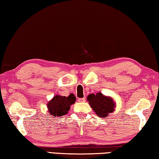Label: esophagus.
I'll return each instance as SVG.
<instances>
[{
    "label": "esophagus",
    "instance_id": "obj_1",
    "mask_svg": "<svg viewBox=\"0 0 159 159\" xmlns=\"http://www.w3.org/2000/svg\"><path fill=\"white\" fill-rule=\"evenodd\" d=\"M85 98H78V101L80 102H84L85 101Z\"/></svg>",
    "mask_w": 159,
    "mask_h": 159
}]
</instances>
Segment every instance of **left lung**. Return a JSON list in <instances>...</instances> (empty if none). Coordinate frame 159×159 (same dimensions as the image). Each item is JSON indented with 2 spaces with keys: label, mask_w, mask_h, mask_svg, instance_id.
Segmentation results:
<instances>
[{
  "label": "left lung",
  "mask_w": 159,
  "mask_h": 159,
  "mask_svg": "<svg viewBox=\"0 0 159 159\" xmlns=\"http://www.w3.org/2000/svg\"><path fill=\"white\" fill-rule=\"evenodd\" d=\"M87 100L91 108L100 117H106L109 115L108 114L112 113L115 110L114 107H115V104L113 100L100 92L96 95L90 94L88 96Z\"/></svg>",
  "instance_id": "1"
}]
</instances>
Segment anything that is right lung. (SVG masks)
<instances>
[{"label":"right lung","instance_id":"add662e5","mask_svg":"<svg viewBox=\"0 0 159 159\" xmlns=\"http://www.w3.org/2000/svg\"><path fill=\"white\" fill-rule=\"evenodd\" d=\"M75 101L76 97L72 93L68 97L57 95L48 102L47 108L51 115L61 116L68 113L70 105L75 103Z\"/></svg>","mask_w":159,"mask_h":159}]
</instances>
